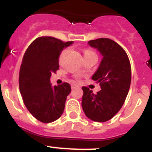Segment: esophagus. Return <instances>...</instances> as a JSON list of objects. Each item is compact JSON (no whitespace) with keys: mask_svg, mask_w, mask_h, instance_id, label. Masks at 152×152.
<instances>
[{"mask_svg":"<svg viewBox=\"0 0 152 152\" xmlns=\"http://www.w3.org/2000/svg\"><path fill=\"white\" fill-rule=\"evenodd\" d=\"M71 87H72V88L73 89V88H77V87H78V85L76 84H71Z\"/></svg>","mask_w":152,"mask_h":152,"instance_id":"1","label":"esophagus"}]
</instances>
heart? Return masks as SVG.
Listing matches in <instances>:
<instances>
[{
	"mask_svg": "<svg viewBox=\"0 0 152 152\" xmlns=\"http://www.w3.org/2000/svg\"><path fill=\"white\" fill-rule=\"evenodd\" d=\"M90 52H92L91 51H89V50H87L84 52V54H86V53H90Z\"/></svg>",
	"mask_w": 152,
	"mask_h": 152,
	"instance_id": "heart-1",
	"label": "heart"
}]
</instances>
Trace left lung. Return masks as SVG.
Listing matches in <instances>:
<instances>
[{
    "label": "left lung",
    "instance_id": "left-lung-1",
    "mask_svg": "<svg viewBox=\"0 0 152 152\" xmlns=\"http://www.w3.org/2000/svg\"><path fill=\"white\" fill-rule=\"evenodd\" d=\"M103 56L92 79L100 83V90L94 94L83 87L82 109L87 117L103 123L112 119L123 107L131 84V65L129 57L116 42L100 38L88 42Z\"/></svg>",
    "mask_w": 152,
    "mask_h": 152
}]
</instances>
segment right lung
<instances>
[{
	"label": "right lung",
	"instance_id": "right-lung-1",
	"mask_svg": "<svg viewBox=\"0 0 152 152\" xmlns=\"http://www.w3.org/2000/svg\"><path fill=\"white\" fill-rule=\"evenodd\" d=\"M72 43V41L63 42L52 36H42L29 45L23 58L20 91L28 110L42 123L56 121L63 113L71 86L63 83L53 87L50 77L59 68L61 51Z\"/></svg>",
	"mask_w": 152,
	"mask_h": 152
}]
</instances>
